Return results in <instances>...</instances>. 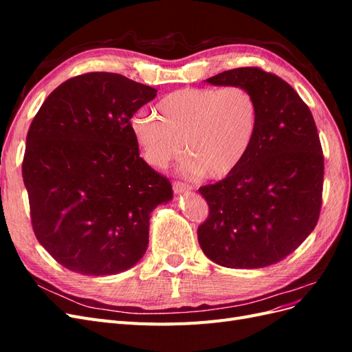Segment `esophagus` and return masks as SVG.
Segmentation results:
<instances>
[{
	"label": "esophagus",
	"instance_id": "obj_1",
	"mask_svg": "<svg viewBox=\"0 0 352 352\" xmlns=\"http://www.w3.org/2000/svg\"><path fill=\"white\" fill-rule=\"evenodd\" d=\"M190 189V185L182 182V180H175L173 182V190L176 194H182V192H186V190Z\"/></svg>",
	"mask_w": 352,
	"mask_h": 352
}]
</instances>
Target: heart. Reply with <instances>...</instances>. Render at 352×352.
<instances>
[{
  "instance_id": "1",
  "label": "heart",
  "mask_w": 352,
  "mask_h": 352,
  "mask_svg": "<svg viewBox=\"0 0 352 352\" xmlns=\"http://www.w3.org/2000/svg\"><path fill=\"white\" fill-rule=\"evenodd\" d=\"M260 126V104L242 85L189 87L167 94L154 114L138 113L132 133L153 167L163 168L182 153L190 172L208 179L232 175L248 157Z\"/></svg>"
}]
</instances>
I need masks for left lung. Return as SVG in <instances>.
Instances as JSON below:
<instances>
[{
	"mask_svg": "<svg viewBox=\"0 0 352 352\" xmlns=\"http://www.w3.org/2000/svg\"><path fill=\"white\" fill-rule=\"evenodd\" d=\"M207 82L250 88L260 104V126L239 168L198 189L208 204V217L198 226L201 250L230 269L279 263L320 216L324 157L313 114L289 83L257 66Z\"/></svg>",
	"mask_w": 352,
	"mask_h": 352,
	"instance_id": "8db88e82",
	"label": "left lung"
}]
</instances>
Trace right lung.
Returning a JSON list of instances; mask_svg holds the SVG:
<instances>
[{
  "label": "right lung",
  "mask_w": 352,
  "mask_h": 352,
  "mask_svg": "<svg viewBox=\"0 0 352 352\" xmlns=\"http://www.w3.org/2000/svg\"><path fill=\"white\" fill-rule=\"evenodd\" d=\"M157 89L117 73L63 82L30 123L22 163L32 229L74 273L131 269L148 247L150 214L170 180L140 157L131 119Z\"/></svg>",
  "instance_id": "obj_1"
}]
</instances>
